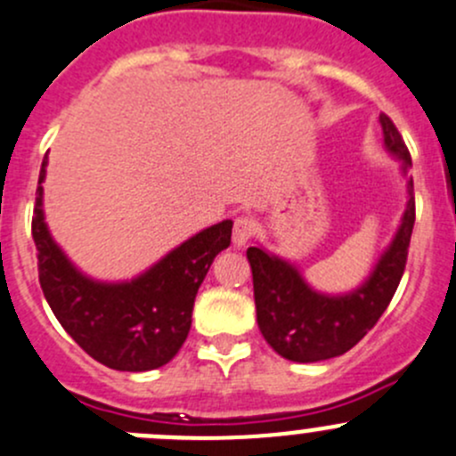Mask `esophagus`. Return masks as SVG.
Returning <instances> with one entry per match:
<instances>
[{
  "mask_svg": "<svg viewBox=\"0 0 456 456\" xmlns=\"http://www.w3.org/2000/svg\"><path fill=\"white\" fill-rule=\"evenodd\" d=\"M255 232H257V221H255L253 216L250 215L237 216L235 225H232V244H235L237 248H241V246H246L250 240H253Z\"/></svg>",
  "mask_w": 456,
  "mask_h": 456,
  "instance_id": "34e87169",
  "label": "esophagus"
}]
</instances>
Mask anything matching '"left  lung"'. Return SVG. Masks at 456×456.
Listing matches in <instances>:
<instances>
[{
  "instance_id": "8db88e82",
  "label": "left lung",
  "mask_w": 456,
  "mask_h": 456,
  "mask_svg": "<svg viewBox=\"0 0 456 456\" xmlns=\"http://www.w3.org/2000/svg\"><path fill=\"white\" fill-rule=\"evenodd\" d=\"M385 147L411 166L410 150L387 114H380ZM414 181H407V208L401 228L387 253L379 259L370 280L346 296L315 293L300 273L284 259L250 246L246 250L253 268L257 324L268 345L293 362L329 361L349 351L367 336L392 302L407 264L411 228H414Z\"/></svg>"
}]
</instances>
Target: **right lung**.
Listing matches in <instances>:
<instances>
[{
    "mask_svg": "<svg viewBox=\"0 0 456 456\" xmlns=\"http://www.w3.org/2000/svg\"><path fill=\"white\" fill-rule=\"evenodd\" d=\"M40 188L33 208L40 286L64 331L102 365L150 371L179 354L192 324L194 297L212 259L231 246L232 221L210 225L172 250L156 266L125 284H101L82 275L49 235Z\"/></svg>",
    "mask_w": 456,
    "mask_h": 456,
    "instance_id": "right-lung-1",
    "label": "right lung"
}]
</instances>
